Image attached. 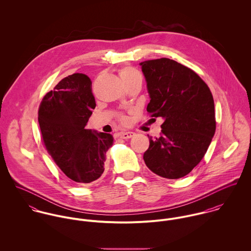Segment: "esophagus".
<instances>
[{
    "label": "esophagus",
    "instance_id": "34e87169",
    "mask_svg": "<svg viewBox=\"0 0 251 251\" xmlns=\"http://www.w3.org/2000/svg\"><path fill=\"white\" fill-rule=\"evenodd\" d=\"M134 135H135V133L132 132V131H126V132H121L120 133V136L123 139H129V138L133 137Z\"/></svg>",
    "mask_w": 251,
    "mask_h": 251
}]
</instances>
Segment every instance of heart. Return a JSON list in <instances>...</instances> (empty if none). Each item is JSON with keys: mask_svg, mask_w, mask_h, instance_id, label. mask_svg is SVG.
Instances as JSON below:
<instances>
[{"mask_svg": "<svg viewBox=\"0 0 251 251\" xmlns=\"http://www.w3.org/2000/svg\"><path fill=\"white\" fill-rule=\"evenodd\" d=\"M119 73H120V76H121L123 82H124L126 85L127 83L131 82V81L136 80V79H141V75H140L139 72H138L135 68H133V67H131V66H125V67H122V68L120 69V71H119ZM117 117H118V120H119L121 123H123V124H126V123H127V120H128V119H127V117H126L125 114L119 113V114L117 115Z\"/></svg>", "mask_w": 251, "mask_h": 251, "instance_id": "1", "label": "heart"}]
</instances>
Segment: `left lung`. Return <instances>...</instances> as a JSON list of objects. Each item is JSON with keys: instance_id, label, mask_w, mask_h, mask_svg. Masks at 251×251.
<instances>
[{"instance_id": "1", "label": "left lung", "mask_w": 251, "mask_h": 251, "mask_svg": "<svg viewBox=\"0 0 251 251\" xmlns=\"http://www.w3.org/2000/svg\"><path fill=\"white\" fill-rule=\"evenodd\" d=\"M140 65L151 98L148 114L164 120L160 136L149 137L144 161L162 178H182L199 164L215 135L212 92L196 72L174 60L160 58Z\"/></svg>"}]
</instances>
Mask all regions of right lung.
<instances>
[{"label": "right lung", "mask_w": 251, "mask_h": 251, "mask_svg": "<svg viewBox=\"0 0 251 251\" xmlns=\"http://www.w3.org/2000/svg\"><path fill=\"white\" fill-rule=\"evenodd\" d=\"M95 107L91 79L74 73L48 92L38 108L45 149L66 176L77 183H90L103 174L106 151L114 143L111 134L85 128Z\"/></svg>", "instance_id": "add662e5"}]
</instances>
